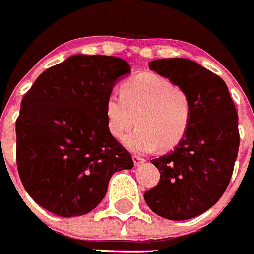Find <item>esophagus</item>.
Here are the masks:
<instances>
[{
  "mask_svg": "<svg viewBox=\"0 0 254 254\" xmlns=\"http://www.w3.org/2000/svg\"><path fill=\"white\" fill-rule=\"evenodd\" d=\"M132 159H133V164H134L135 167H138V165H140L142 163L145 162L144 158H140V157H138V155H133Z\"/></svg>",
  "mask_w": 254,
  "mask_h": 254,
  "instance_id": "esophagus-1",
  "label": "esophagus"
}]
</instances>
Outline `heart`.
I'll return each mask as SVG.
<instances>
[{
    "instance_id": "obj_1",
    "label": "heart",
    "mask_w": 254,
    "mask_h": 254,
    "mask_svg": "<svg viewBox=\"0 0 254 254\" xmlns=\"http://www.w3.org/2000/svg\"><path fill=\"white\" fill-rule=\"evenodd\" d=\"M124 138L134 153H150L175 147L187 134L191 121V102L187 91L154 72H142L125 81L121 94L111 92L106 100L110 133Z\"/></svg>"
}]
</instances>
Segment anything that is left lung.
I'll return each instance as SVG.
<instances>
[{
    "label": "left lung",
    "instance_id": "8db88e82",
    "mask_svg": "<svg viewBox=\"0 0 254 254\" xmlns=\"http://www.w3.org/2000/svg\"><path fill=\"white\" fill-rule=\"evenodd\" d=\"M148 66L187 91L191 121L174 150L150 160L160 180L144 200L162 217L189 220L212 207L230 183L240 145L237 112L226 82L197 63L169 58Z\"/></svg>",
    "mask_w": 254,
    "mask_h": 254
}]
</instances>
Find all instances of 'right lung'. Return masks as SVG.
I'll return each instance as SVG.
<instances>
[{"instance_id":"obj_1","label":"right lung","mask_w":254,"mask_h":254,"mask_svg":"<svg viewBox=\"0 0 254 254\" xmlns=\"http://www.w3.org/2000/svg\"><path fill=\"white\" fill-rule=\"evenodd\" d=\"M129 74L119 57L75 54L42 72L24 95L17 168L43 209L62 217L85 215L102 201L115 173L133 168L106 120L107 96Z\"/></svg>"}]
</instances>
